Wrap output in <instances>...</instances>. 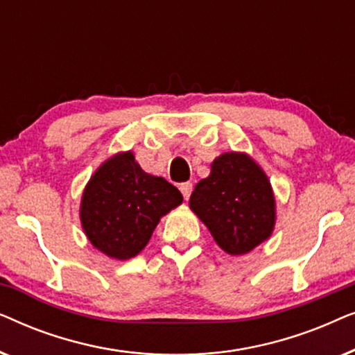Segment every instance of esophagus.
<instances>
[{
	"mask_svg": "<svg viewBox=\"0 0 355 355\" xmlns=\"http://www.w3.org/2000/svg\"><path fill=\"white\" fill-rule=\"evenodd\" d=\"M179 189H181L182 197L186 198V200H189V197H191V192H192V184L191 182H182L181 186H179Z\"/></svg>",
	"mask_w": 355,
	"mask_h": 355,
	"instance_id": "1",
	"label": "esophagus"
}]
</instances>
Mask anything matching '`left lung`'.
<instances>
[{"label": "left lung", "mask_w": 355, "mask_h": 355, "mask_svg": "<svg viewBox=\"0 0 355 355\" xmlns=\"http://www.w3.org/2000/svg\"><path fill=\"white\" fill-rule=\"evenodd\" d=\"M189 207L226 254L245 255L270 239L276 200L268 176L254 158L226 152L193 189Z\"/></svg>", "instance_id": "8db88e82"}]
</instances>
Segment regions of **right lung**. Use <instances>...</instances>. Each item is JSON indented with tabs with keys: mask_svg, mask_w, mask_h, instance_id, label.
Instances as JSON below:
<instances>
[{
	"mask_svg": "<svg viewBox=\"0 0 355 355\" xmlns=\"http://www.w3.org/2000/svg\"><path fill=\"white\" fill-rule=\"evenodd\" d=\"M181 203V192L166 179L145 173L129 150L105 159L92 174L79 216L96 250L129 260L145 249L159 220Z\"/></svg>",
	"mask_w": 355,
	"mask_h": 355,
	"instance_id": "1",
	"label": "right lung"
}]
</instances>
